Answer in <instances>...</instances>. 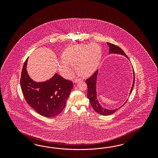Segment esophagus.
I'll return each mask as SVG.
<instances>
[{
	"mask_svg": "<svg viewBox=\"0 0 158 158\" xmlns=\"http://www.w3.org/2000/svg\"><path fill=\"white\" fill-rule=\"evenodd\" d=\"M83 81V79H74L73 80V83H77L79 81Z\"/></svg>",
	"mask_w": 158,
	"mask_h": 158,
	"instance_id": "esophagus-1",
	"label": "esophagus"
}]
</instances>
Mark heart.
<instances>
[{"instance_id":"b5f03b06","label":"heart","mask_w":158,"mask_h":158,"mask_svg":"<svg viewBox=\"0 0 158 158\" xmlns=\"http://www.w3.org/2000/svg\"><path fill=\"white\" fill-rule=\"evenodd\" d=\"M102 56L100 47L96 44H81L67 48L62 54V61L58 63V69L67 77H72L73 71L70 65H77L78 73L87 77L94 72Z\"/></svg>"}]
</instances>
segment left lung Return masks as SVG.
Returning a JSON list of instances; mask_svg holds the SVG:
<instances>
[{"instance_id": "obj_1", "label": "left lung", "mask_w": 158, "mask_h": 158, "mask_svg": "<svg viewBox=\"0 0 158 158\" xmlns=\"http://www.w3.org/2000/svg\"><path fill=\"white\" fill-rule=\"evenodd\" d=\"M107 44L108 45V46L110 47V54H121L127 58H128L129 60V57L126 56V54H125L124 52L122 50V49H121L119 47L117 46L116 45H115L114 44L112 43H108ZM133 71V85L131 87V89L130 90V94L131 93L134 87V69ZM98 70H97L96 72L93 73V75L90 77L89 79H86V83L87 85V97L90 100V102L94 110L97 112L98 114L102 115H110L113 114L114 113H115L116 110L118 109H119L120 108H121L122 106H123L124 105V104L127 102V101L125 102L124 104L122 105L121 106H120L119 108H116L115 110H108V109H106L103 108L100 104L99 103L98 98H97V75H98Z\"/></svg>"}]
</instances>
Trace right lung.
I'll return each mask as SVG.
<instances>
[{
    "instance_id": "right-lung-1",
    "label": "right lung",
    "mask_w": 158,
    "mask_h": 158,
    "mask_svg": "<svg viewBox=\"0 0 158 158\" xmlns=\"http://www.w3.org/2000/svg\"><path fill=\"white\" fill-rule=\"evenodd\" d=\"M28 58L21 72L20 85L24 98L39 114L52 118L59 115L64 109L73 87L71 81L58 73L45 81H33L27 71Z\"/></svg>"
}]
</instances>
